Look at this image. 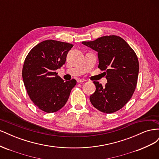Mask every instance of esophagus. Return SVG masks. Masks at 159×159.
I'll use <instances>...</instances> for the list:
<instances>
[{"label":"esophagus","mask_w":159,"mask_h":159,"mask_svg":"<svg viewBox=\"0 0 159 159\" xmlns=\"http://www.w3.org/2000/svg\"><path fill=\"white\" fill-rule=\"evenodd\" d=\"M77 81H78V83H83V82H85V81H86V80H83V79H78V80H77Z\"/></svg>","instance_id":"esophagus-1"}]
</instances>
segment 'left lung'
Masks as SVG:
<instances>
[{
  "label": "left lung",
  "mask_w": 159,
  "mask_h": 159,
  "mask_svg": "<svg viewBox=\"0 0 159 159\" xmlns=\"http://www.w3.org/2000/svg\"><path fill=\"white\" fill-rule=\"evenodd\" d=\"M82 44L98 52V68L104 72L107 83L105 87L93 81L96 89L89 97L93 107L111 113L125 105L135 89L139 61L135 52L122 38L105 36Z\"/></svg>",
  "instance_id": "1"
}]
</instances>
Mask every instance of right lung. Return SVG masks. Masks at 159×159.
<instances>
[{
    "instance_id": "add662e5",
    "label": "right lung",
    "mask_w": 159,
    "mask_h": 159,
    "mask_svg": "<svg viewBox=\"0 0 159 159\" xmlns=\"http://www.w3.org/2000/svg\"><path fill=\"white\" fill-rule=\"evenodd\" d=\"M73 44L46 40L35 46L24 63L22 79L30 99L40 109L54 113L63 107L76 80H62L56 70L66 63Z\"/></svg>"
}]
</instances>
